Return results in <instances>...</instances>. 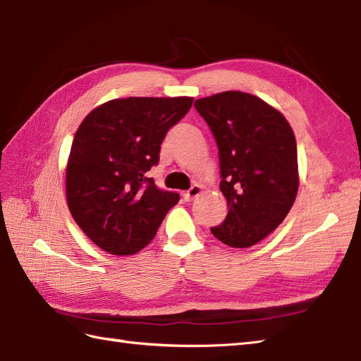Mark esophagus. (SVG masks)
<instances>
[{"label": "esophagus", "mask_w": 361, "mask_h": 361, "mask_svg": "<svg viewBox=\"0 0 361 361\" xmlns=\"http://www.w3.org/2000/svg\"><path fill=\"white\" fill-rule=\"evenodd\" d=\"M201 192H203V186H201V184H194L188 192H184V200H194L201 194Z\"/></svg>", "instance_id": "34e87169"}]
</instances>
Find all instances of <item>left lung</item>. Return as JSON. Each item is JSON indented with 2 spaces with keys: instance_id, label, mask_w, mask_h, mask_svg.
Returning a JSON list of instances; mask_svg holds the SVG:
<instances>
[{
  "instance_id": "left-lung-1",
  "label": "left lung",
  "mask_w": 361,
  "mask_h": 361,
  "mask_svg": "<svg viewBox=\"0 0 361 361\" xmlns=\"http://www.w3.org/2000/svg\"><path fill=\"white\" fill-rule=\"evenodd\" d=\"M220 150V189L229 212L211 232L231 247H250L283 223L298 192L294 130L262 98L226 90L195 99Z\"/></svg>"
}]
</instances>
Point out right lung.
I'll use <instances>...</instances> for the list:
<instances>
[{"mask_svg":"<svg viewBox=\"0 0 361 361\" xmlns=\"http://www.w3.org/2000/svg\"><path fill=\"white\" fill-rule=\"evenodd\" d=\"M192 102V97L116 98L81 121L67 158L66 198L73 220L99 249L137 254L178 203L177 192L157 189L145 173L160 160L167 130Z\"/></svg>","mask_w":361,"mask_h":361,"instance_id":"obj_1","label":"right lung"}]
</instances>
